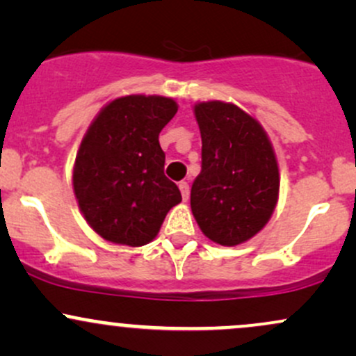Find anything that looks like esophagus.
Here are the masks:
<instances>
[{
  "instance_id": "obj_1",
  "label": "esophagus",
  "mask_w": 356,
  "mask_h": 356,
  "mask_svg": "<svg viewBox=\"0 0 356 356\" xmlns=\"http://www.w3.org/2000/svg\"><path fill=\"white\" fill-rule=\"evenodd\" d=\"M179 189H181V194H182L184 201H187V199H189V192H191L189 184H187V182H179Z\"/></svg>"
}]
</instances>
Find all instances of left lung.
I'll return each mask as SVG.
<instances>
[{
	"mask_svg": "<svg viewBox=\"0 0 356 356\" xmlns=\"http://www.w3.org/2000/svg\"><path fill=\"white\" fill-rule=\"evenodd\" d=\"M202 138L201 174L191 189L199 227L220 246H238L271 218L280 170L259 122L234 104L212 100L194 107Z\"/></svg>",
	"mask_w": 356,
	"mask_h": 356,
	"instance_id": "1",
	"label": "left lung"
}]
</instances>
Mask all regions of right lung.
Returning <instances> with one entry per match:
<instances>
[{
	"instance_id": "add662e5",
	"label": "right lung",
	"mask_w": 356,
	"mask_h": 356,
	"mask_svg": "<svg viewBox=\"0 0 356 356\" xmlns=\"http://www.w3.org/2000/svg\"><path fill=\"white\" fill-rule=\"evenodd\" d=\"M175 112L177 104L167 97H120L88 127L73 167V191L90 227L110 243L149 244L182 201L165 177L159 144Z\"/></svg>"
}]
</instances>
